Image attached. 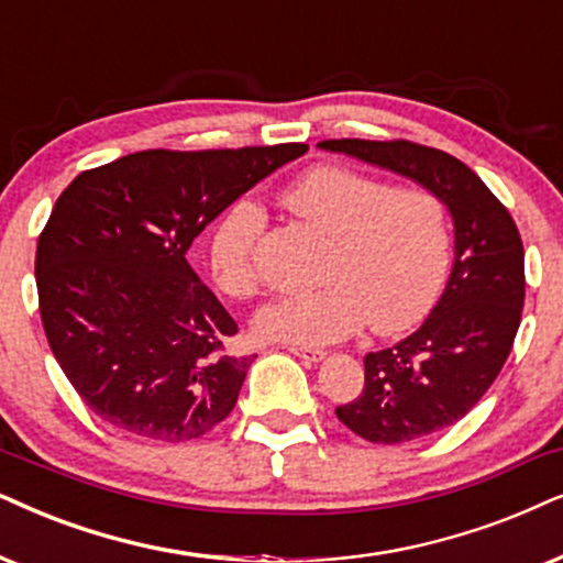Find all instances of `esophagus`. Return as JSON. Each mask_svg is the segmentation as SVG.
<instances>
[{
  "label": "esophagus",
  "instance_id": "34e87169",
  "mask_svg": "<svg viewBox=\"0 0 563 563\" xmlns=\"http://www.w3.org/2000/svg\"><path fill=\"white\" fill-rule=\"evenodd\" d=\"M290 353L296 355V358H301L303 364H319V361H324V351H317V347H288Z\"/></svg>",
  "mask_w": 563,
  "mask_h": 563
}]
</instances>
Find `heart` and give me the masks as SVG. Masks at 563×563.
Here are the masks:
<instances>
[{
  "label": "heart",
  "instance_id": "heart-1",
  "mask_svg": "<svg viewBox=\"0 0 563 563\" xmlns=\"http://www.w3.org/2000/svg\"><path fill=\"white\" fill-rule=\"evenodd\" d=\"M280 202L327 239L319 254L322 286L262 306V340L330 345L368 327L393 334L416 324L437 298L450 265L444 202L423 187H393L345 166H317L283 189ZM265 212L239 199L210 239V267L223 294L249 298L260 277L254 249Z\"/></svg>",
  "mask_w": 563,
  "mask_h": 563
}]
</instances>
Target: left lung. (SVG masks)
Wrapping results in <instances>:
<instances>
[{
  "instance_id": "left-lung-1",
  "label": "left lung",
  "mask_w": 563,
  "mask_h": 563,
  "mask_svg": "<svg viewBox=\"0 0 563 563\" xmlns=\"http://www.w3.org/2000/svg\"><path fill=\"white\" fill-rule=\"evenodd\" d=\"M317 147L431 189L454 225L444 294L416 332L366 353L364 393L338 418L374 444H402L457 423L488 393L515 343L525 303V249L509 210L478 174L408 140H324Z\"/></svg>"
}]
</instances>
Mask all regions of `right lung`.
I'll use <instances>...</instances> for the list:
<instances>
[{"label": "right lung", "mask_w": 563, "mask_h": 563, "mask_svg": "<svg viewBox=\"0 0 563 563\" xmlns=\"http://www.w3.org/2000/svg\"><path fill=\"white\" fill-rule=\"evenodd\" d=\"M306 145L142 151L82 170L35 249L41 322L62 372L113 429L189 441L229 418L252 358L187 254L229 205Z\"/></svg>", "instance_id": "1"}]
</instances>
